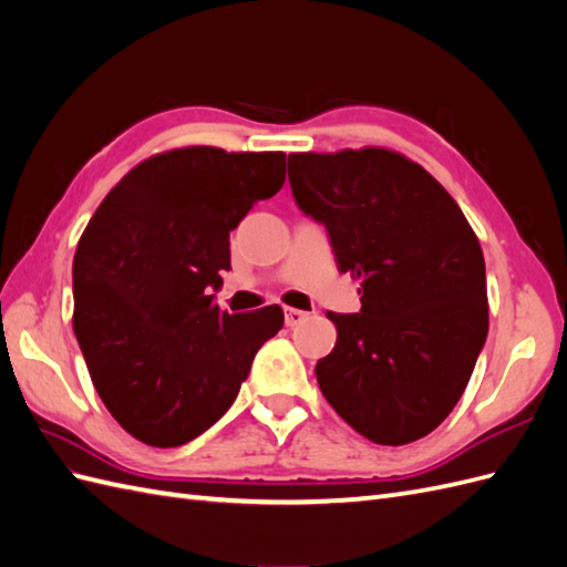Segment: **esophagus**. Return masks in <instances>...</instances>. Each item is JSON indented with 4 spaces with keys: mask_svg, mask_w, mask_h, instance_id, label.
Returning a JSON list of instances; mask_svg holds the SVG:
<instances>
[{
    "mask_svg": "<svg viewBox=\"0 0 567 567\" xmlns=\"http://www.w3.org/2000/svg\"><path fill=\"white\" fill-rule=\"evenodd\" d=\"M307 317V312H302V310H296V307H288L286 310V326H298V323H302Z\"/></svg>",
    "mask_w": 567,
    "mask_h": 567,
    "instance_id": "1",
    "label": "esophagus"
}]
</instances>
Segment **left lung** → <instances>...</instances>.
<instances>
[{
  "mask_svg": "<svg viewBox=\"0 0 567 567\" xmlns=\"http://www.w3.org/2000/svg\"><path fill=\"white\" fill-rule=\"evenodd\" d=\"M300 208L323 221L340 271L362 281V312L333 315L336 348L317 383L338 416L375 444L433 433L485 346V257L431 173L383 146L290 153Z\"/></svg>",
  "mask_w": 567,
  "mask_h": 567,
  "instance_id": "8db88e82",
  "label": "left lung"
}]
</instances>
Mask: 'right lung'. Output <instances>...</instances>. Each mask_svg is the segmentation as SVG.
I'll use <instances>...</instances> for the list:
<instances>
[{
	"instance_id": "obj_1",
	"label": "right lung",
	"mask_w": 567,
	"mask_h": 567,
	"mask_svg": "<svg viewBox=\"0 0 567 567\" xmlns=\"http://www.w3.org/2000/svg\"><path fill=\"white\" fill-rule=\"evenodd\" d=\"M286 179V153L184 146L120 179L73 260V331L111 416L148 447H179L225 416L279 305L221 312L229 231Z\"/></svg>"
}]
</instances>
